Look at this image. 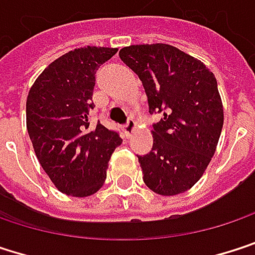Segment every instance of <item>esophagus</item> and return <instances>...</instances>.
<instances>
[{
    "label": "esophagus",
    "mask_w": 255,
    "mask_h": 255,
    "mask_svg": "<svg viewBox=\"0 0 255 255\" xmlns=\"http://www.w3.org/2000/svg\"><path fill=\"white\" fill-rule=\"evenodd\" d=\"M135 128H136V125H135L133 120H129V122L123 126V130H125L126 138H130V136H132V133L135 132Z\"/></svg>",
    "instance_id": "obj_1"
}]
</instances>
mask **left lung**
I'll use <instances>...</instances> for the list:
<instances>
[{"label":"left lung","mask_w":255,"mask_h":255,"mask_svg":"<svg viewBox=\"0 0 255 255\" xmlns=\"http://www.w3.org/2000/svg\"><path fill=\"white\" fill-rule=\"evenodd\" d=\"M120 59L142 81L153 125V148L138 156L145 186L174 196L191 189L208 168L224 122L215 75L206 65L169 44L123 47Z\"/></svg>","instance_id":"1"}]
</instances>
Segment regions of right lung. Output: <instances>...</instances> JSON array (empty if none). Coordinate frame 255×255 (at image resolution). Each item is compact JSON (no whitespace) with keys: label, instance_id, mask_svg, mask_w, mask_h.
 <instances>
[{"label":"right lung","instance_id":"obj_1","mask_svg":"<svg viewBox=\"0 0 255 255\" xmlns=\"http://www.w3.org/2000/svg\"><path fill=\"white\" fill-rule=\"evenodd\" d=\"M117 49H74L49 65L26 98V129L44 172L59 191L86 197L107 178L108 160L122 144L117 132L90 126L96 69Z\"/></svg>","mask_w":255,"mask_h":255}]
</instances>
